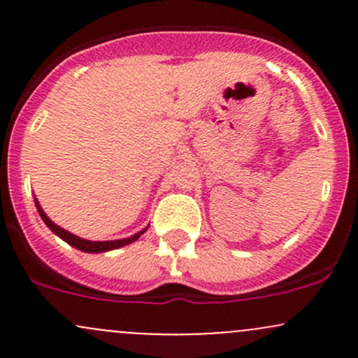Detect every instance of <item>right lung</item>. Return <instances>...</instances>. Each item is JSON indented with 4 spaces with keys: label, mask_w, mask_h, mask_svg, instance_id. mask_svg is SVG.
<instances>
[{
    "label": "right lung",
    "mask_w": 358,
    "mask_h": 358,
    "mask_svg": "<svg viewBox=\"0 0 358 358\" xmlns=\"http://www.w3.org/2000/svg\"><path fill=\"white\" fill-rule=\"evenodd\" d=\"M34 202H36V208H38L39 216H41V220H43V222H45V225L48 227V229L52 230V232L55 234V236H59L60 239L66 241L67 244H71L72 248L79 249V251H85V252H107V251H112V249H119V248H122V246H128V244L135 243V241L138 239V237L142 236V234L145 232L147 229H149V227H145V229H143V230L136 232L135 236L124 237V239H117V241H88V239H81V237L74 236V234H71V232H69V230L62 229V227H59V225H57V223H53L52 220H50L48 216H46V213L43 211V208H41V206H39L38 199H34Z\"/></svg>",
    "instance_id": "1"
}]
</instances>
